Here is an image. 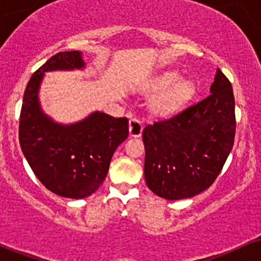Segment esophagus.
Returning <instances> with one entry per match:
<instances>
[{"label":"esophagus","mask_w":261,"mask_h":261,"mask_svg":"<svg viewBox=\"0 0 261 261\" xmlns=\"http://www.w3.org/2000/svg\"><path fill=\"white\" fill-rule=\"evenodd\" d=\"M142 122H141L139 119L134 118L131 119L130 122H128V134H130L131 137H140L142 135Z\"/></svg>","instance_id":"obj_1"}]
</instances>
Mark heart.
I'll return each instance as SVG.
<instances>
[{
  "label": "heart",
  "instance_id": "heart-1",
  "mask_svg": "<svg viewBox=\"0 0 261 261\" xmlns=\"http://www.w3.org/2000/svg\"><path fill=\"white\" fill-rule=\"evenodd\" d=\"M158 91H163L154 101L155 112L168 115L176 112L193 97L194 85L182 80L176 72L163 73L155 83Z\"/></svg>",
  "mask_w": 261,
  "mask_h": 261
}]
</instances>
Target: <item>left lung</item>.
I'll return each mask as SVG.
<instances>
[{
	"label": "left lung",
	"instance_id": "obj_1",
	"mask_svg": "<svg viewBox=\"0 0 261 261\" xmlns=\"http://www.w3.org/2000/svg\"><path fill=\"white\" fill-rule=\"evenodd\" d=\"M211 94L143 128L145 179L167 200L193 197L216 180L236 135L232 85L217 68Z\"/></svg>",
	"mask_w": 261,
	"mask_h": 261
}]
</instances>
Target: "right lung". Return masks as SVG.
<instances>
[{
    "mask_svg": "<svg viewBox=\"0 0 261 261\" xmlns=\"http://www.w3.org/2000/svg\"><path fill=\"white\" fill-rule=\"evenodd\" d=\"M85 67L80 51L58 53L29 80L19 116V143L25 160L47 190L68 199L92 195L106 179L112 157L128 135L126 118L94 112L70 125L43 113L39 88L44 72Z\"/></svg>",
    "mask_w": 261,
    "mask_h": 261,
    "instance_id": "add662e5",
    "label": "right lung"
}]
</instances>
